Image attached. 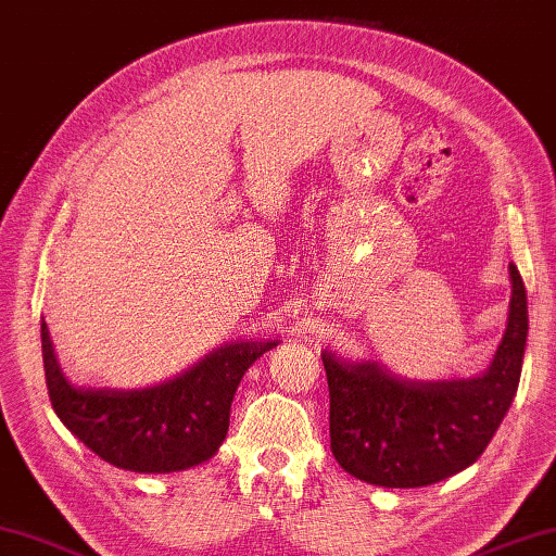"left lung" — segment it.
Returning a JSON list of instances; mask_svg holds the SVG:
<instances>
[{
	"label": "left lung",
	"mask_w": 556,
	"mask_h": 556,
	"mask_svg": "<svg viewBox=\"0 0 556 556\" xmlns=\"http://www.w3.org/2000/svg\"><path fill=\"white\" fill-rule=\"evenodd\" d=\"M511 302L490 369L472 379L410 381L379 362H345L324 350L331 451L345 472L377 486H427L472 466L518 391L528 298L508 264Z\"/></svg>",
	"instance_id": "left-lung-1"
}]
</instances>
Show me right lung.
<instances>
[{
  "mask_svg": "<svg viewBox=\"0 0 556 556\" xmlns=\"http://www.w3.org/2000/svg\"><path fill=\"white\" fill-rule=\"evenodd\" d=\"M45 381L64 427L110 466L177 472L215 456L230 427V405L244 371L278 341L215 348L179 377L146 389H81L64 377L40 324Z\"/></svg>",
  "mask_w": 556,
  "mask_h": 556,
  "instance_id": "add662e5",
  "label": "right lung"
}]
</instances>
